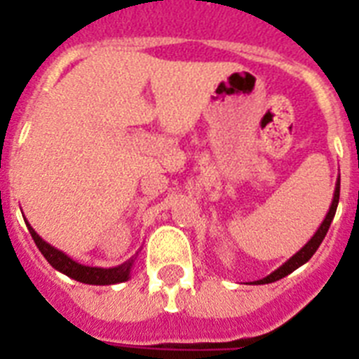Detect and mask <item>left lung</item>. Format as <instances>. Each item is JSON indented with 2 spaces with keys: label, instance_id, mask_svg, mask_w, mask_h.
<instances>
[{
  "label": "left lung",
  "instance_id": "obj_1",
  "mask_svg": "<svg viewBox=\"0 0 359 359\" xmlns=\"http://www.w3.org/2000/svg\"><path fill=\"white\" fill-rule=\"evenodd\" d=\"M338 201H340V176H338V180H336V189H334V196H332V203L331 207H329V212L327 215H325V219L322 221V224H320L318 230L315 231V236L311 237L309 241H307L306 244H304L302 248L298 250L297 253H294L293 257H291L290 261H286L284 264L280 266V268H277L273 271V273H269L268 277L261 278V280H255L252 282V284H269V282H275V280H280V278H284L286 275L293 273L294 269L300 268L302 264H306L307 261H309L311 257L315 255V252L318 250V246L322 244L323 237L327 236V230L329 226H331L332 219H334V214H336V208H338Z\"/></svg>",
  "mask_w": 359,
  "mask_h": 359
}]
</instances>
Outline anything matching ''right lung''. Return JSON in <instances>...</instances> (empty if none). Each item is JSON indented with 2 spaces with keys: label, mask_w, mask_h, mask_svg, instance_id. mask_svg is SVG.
<instances>
[{
  "label": "right lung",
  "mask_w": 359,
  "mask_h": 359,
  "mask_svg": "<svg viewBox=\"0 0 359 359\" xmlns=\"http://www.w3.org/2000/svg\"><path fill=\"white\" fill-rule=\"evenodd\" d=\"M25 223H27L32 239H34L36 246L39 248V252L44 255V259L57 271L68 275L73 280L82 282V284H91V286H111V284H120V282L129 280V277H131V268L135 264L136 257L126 261L123 264L115 266V268H93V266L79 264L77 261L69 259L65 252L53 248L52 244H48L43 237L37 236V231L30 226L27 219H25Z\"/></svg>",
  "instance_id": "right-lung-1"
}]
</instances>
